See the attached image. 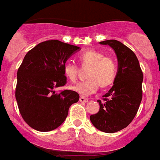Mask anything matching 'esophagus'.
I'll list each match as a JSON object with an SVG mask.
<instances>
[{
    "instance_id": "obj_1",
    "label": "esophagus",
    "mask_w": 160,
    "mask_h": 160,
    "mask_svg": "<svg viewBox=\"0 0 160 160\" xmlns=\"http://www.w3.org/2000/svg\"><path fill=\"white\" fill-rule=\"evenodd\" d=\"M79 101H80L81 102H88V98H84V97H80V98H79Z\"/></svg>"
}]
</instances>
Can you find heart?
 <instances>
[{"label":"heart","mask_w":160,"mask_h":160,"mask_svg":"<svg viewBox=\"0 0 160 160\" xmlns=\"http://www.w3.org/2000/svg\"><path fill=\"white\" fill-rule=\"evenodd\" d=\"M82 66H90L86 81L80 82L72 87V89L82 96L95 93L99 87L106 88L114 82L118 72V63L114 57L105 55L101 51L89 49L78 56ZM63 72L71 82H76L78 74V67L76 63L68 62L64 64Z\"/></svg>","instance_id":"heart-1"}]
</instances>
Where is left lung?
I'll use <instances>...</instances> for the list:
<instances>
[{
  "label": "left lung",
  "instance_id": "1",
  "mask_svg": "<svg viewBox=\"0 0 160 160\" xmlns=\"http://www.w3.org/2000/svg\"><path fill=\"white\" fill-rule=\"evenodd\" d=\"M115 50L118 59V72L114 85L102 96L99 112L91 115L96 128L106 133H114L130 125L137 113L142 100L143 72L135 53L116 39L100 42Z\"/></svg>",
  "mask_w": 160,
  "mask_h": 160
}]
</instances>
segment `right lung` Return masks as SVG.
<instances>
[{
	"label": "right lung",
	"mask_w": 160,
	"mask_h": 160,
	"mask_svg": "<svg viewBox=\"0 0 160 160\" xmlns=\"http://www.w3.org/2000/svg\"><path fill=\"white\" fill-rule=\"evenodd\" d=\"M79 47L56 39L30 49L17 71L15 98L24 121L34 130L50 131L65 121L71 105L78 102L74 91L55 89L67 83L63 67Z\"/></svg>",
	"instance_id": "obj_1"
}]
</instances>
